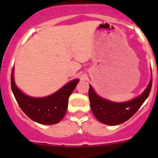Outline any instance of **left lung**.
Returning a JSON list of instances; mask_svg holds the SVG:
<instances>
[{"instance_id": "obj_1", "label": "left lung", "mask_w": 158, "mask_h": 158, "mask_svg": "<svg viewBox=\"0 0 158 158\" xmlns=\"http://www.w3.org/2000/svg\"><path fill=\"white\" fill-rule=\"evenodd\" d=\"M152 87V79L143 93L136 98L124 103H115L102 98L89 86V98L93 115L102 123L118 125L126 122L135 115L147 99Z\"/></svg>"}]
</instances>
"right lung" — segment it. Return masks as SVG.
Wrapping results in <instances>:
<instances>
[{
	"label": "right lung",
	"instance_id": "obj_1",
	"mask_svg": "<svg viewBox=\"0 0 158 158\" xmlns=\"http://www.w3.org/2000/svg\"><path fill=\"white\" fill-rule=\"evenodd\" d=\"M13 70L12 68L11 86L14 96L22 111L31 119L40 124L51 125L62 120L66 112L69 96L79 80L71 81L51 96L37 98L27 96L18 89L14 81Z\"/></svg>",
	"mask_w": 158,
	"mask_h": 158
}]
</instances>
